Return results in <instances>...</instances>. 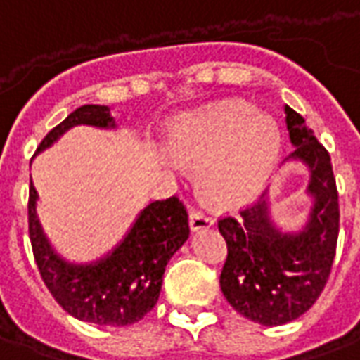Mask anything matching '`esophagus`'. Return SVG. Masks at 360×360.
Wrapping results in <instances>:
<instances>
[{
    "label": "esophagus",
    "mask_w": 360,
    "mask_h": 360,
    "mask_svg": "<svg viewBox=\"0 0 360 360\" xmlns=\"http://www.w3.org/2000/svg\"><path fill=\"white\" fill-rule=\"evenodd\" d=\"M188 224H191V230H193V232H198V230H205V228L214 226V218L205 214V212H200V210H191V214H188Z\"/></svg>",
    "instance_id": "obj_1"
}]
</instances>
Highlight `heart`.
Segmentation results:
<instances>
[{
  "label": "heart",
  "mask_w": 360,
  "mask_h": 360,
  "mask_svg": "<svg viewBox=\"0 0 360 360\" xmlns=\"http://www.w3.org/2000/svg\"><path fill=\"white\" fill-rule=\"evenodd\" d=\"M278 148L275 120L240 101L183 115L169 130L172 154L183 163L200 165L198 187L210 205L222 208L257 195L275 167Z\"/></svg>",
  "instance_id": "1"
}]
</instances>
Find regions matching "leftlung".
<instances>
[{
    "instance_id": "left-lung-1",
    "label": "left lung",
    "mask_w": 360,
    "mask_h": 360,
    "mask_svg": "<svg viewBox=\"0 0 360 360\" xmlns=\"http://www.w3.org/2000/svg\"><path fill=\"white\" fill-rule=\"evenodd\" d=\"M294 146L288 160L310 169V218L298 233H283L269 216V198L224 216L218 230L228 245L220 288L233 310L261 326H283L300 318L328 283L339 236V195L328 150L304 119L285 107Z\"/></svg>"
}]
</instances>
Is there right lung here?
I'll list each match as a JSON object with an SVG mask.
<instances>
[{
    "label": "right lung",
    "mask_w": 360,
    "mask_h": 360,
    "mask_svg": "<svg viewBox=\"0 0 360 360\" xmlns=\"http://www.w3.org/2000/svg\"><path fill=\"white\" fill-rule=\"evenodd\" d=\"M77 124L115 128L105 105H84L50 130L37 148L46 150ZM37 188L29 187V236L44 285L74 318L97 326H130L142 320L160 298L167 261L188 238V216L177 197L155 200L138 214L109 255L89 265L68 263L52 250L37 216Z\"/></svg>",
    "instance_id": "add662e5"
}]
</instances>
